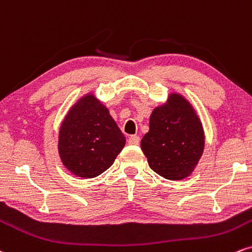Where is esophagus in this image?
I'll return each instance as SVG.
<instances>
[{
  "mask_svg": "<svg viewBox=\"0 0 252 252\" xmlns=\"http://www.w3.org/2000/svg\"><path fill=\"white\" fill-rule=\"evenodd\" d=\"M139 141H140V139H139L138 135H131L128 140H127V143L129 145H139Z\"/></svg>",
  "mask_w": 252,
  "mask_h": 252,
  "instance_id": "esophagus-1",
  "label": "esophagus"
}]
</instances>
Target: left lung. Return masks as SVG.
Instances as JSON below:
<instances>
[{"label": "left lung", "instance_id": "8db88e82", "mask_svg": "<svg viewBox=\"0 0 252 252\" xmlns=\"http://www.w3.org/2000/svg\"><path fill=\"white\" fill-rule=\"evenodd\" d=\"M140 146L159 176L170 180L190 176L204 150L202 123L191 103L180 94H170L166 103L153 109Z\"/></svg>", "mask_w": 252, "mask_h": 252}]
</instances>
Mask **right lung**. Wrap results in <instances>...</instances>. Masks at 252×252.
Instances as JSON below:
<instances>
[{
	"instance_id": "obj_1",
	"label": "right lung",
	"mask_w": 252,
	"mask_h": 252,
	"mask_svg": "<svg viewBox=\"0 0 252 252\" xmlns=\"http://www.w3.org/2000/svg\"><path fill=\"white\" fill-rule=\"evenodd\" d=\"M126 143L108 109L93 94L79 100L62 123L59 155L75 176L94 178L113 164Z\"/></svg>"
}]
</instances>
